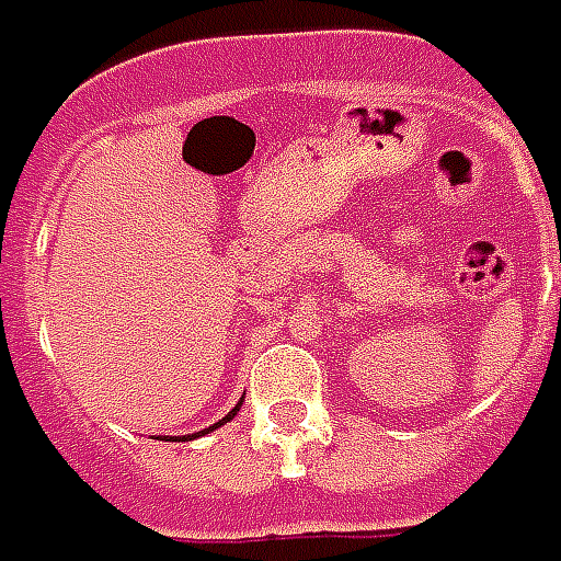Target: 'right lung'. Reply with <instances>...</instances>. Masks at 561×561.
<instances>
[{"instance_id":"1","label":"right lung","mask_w":561,"mask_h":561,"mask_svg":"<svg viewBox=\"0 0 561 561\" xmlns=\"http://www.w3.org/2000/svg\"><path fill=\"white\" fill-rule=\"evenodd\" d=\"M239 408H242V402H239V405L233 408V411H230V414L225 416V420H218L216 425H209V428H204V432H197V435H188V437H201V435H209V432H213V428H218V425H225V423H230V420H233L236 416V411H239Z\"/></svg>"}]
</instances>
